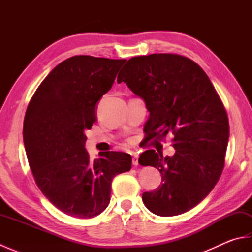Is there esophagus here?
<instances>
[{"label": "esophagus", "mask_w": 252, "mask_h": 252, "mask_svg": "<svg viewBox=\"0 0 252 252\" xmlns=\"http://www.w3.org/2000/svg\"><path fill=\"white\" fill-rule=\"evenodd\" d=\"M132 163H133V165H137L138 164V156L136 154H133L132 155Z\"/></svg>", "instance_id": "1"}]
</instances>
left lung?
<instances>
[{
	"mask_svg": "<svg viewBox=\"0 0 252 252\" xmlns=\"http://www.w3.org/2000/svg\"><path fill=\"white\" fill-rule=\"evenodd\" d=\"M121 70L118 83L145 100L148 140L173 134L172 157L149 149L138 158L141 165L157 168L162 182L144 192V205L161 217L182 215L206 198L222 174L229 136L225 107L202 68L185 56L132 57Z\"/></svg>",
	"mask_w": 252,
	"mask_h": 252,
	"instance_id": "obj_1",
	"label": "left lung"
}]
</instances>
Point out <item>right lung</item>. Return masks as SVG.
<instances>
[{"mask_svg":"<svg viewBox=\"0 0 252 252\" xmlns=\"http://www.w3.org/2000/svg\"><path fill=\"white\" fill-rule=\"evenodd\" d=\"M125 62L72 56L47 74L29 101L23 134L30 169L42 194L68 216H98L110 201L112 179L132 167L129 154L105 152L92 161L84 148L96 104Z\"/></svg>","mask_w":252,"mask_h":252,"instance_id":"add662e5","label":"right lung"}]
</instances>
